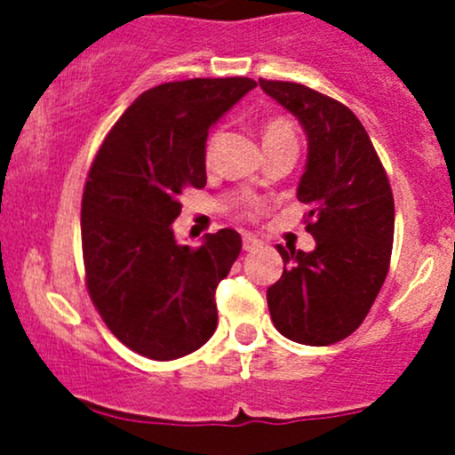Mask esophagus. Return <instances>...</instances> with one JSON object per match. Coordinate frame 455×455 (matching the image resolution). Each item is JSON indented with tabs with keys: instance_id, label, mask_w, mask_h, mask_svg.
<instances>
[{
	"instance_id": "obj_1",
	"label": "esophagus",
	"mask_w": 455,
	"mask_h": 455,
	"mask_svg": "<svg viewBox=\"0 0 455 455\" xmlns=\"http://www.w3.org/2000/svg\"><path fill=\"white\" fill-rule=\"evenodd\" d=\"M242 246H244V251H257L261 246V242L253 235H244L242 237Z\"/></svg>"
}]
</instances>
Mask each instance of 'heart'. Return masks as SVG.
Wrapping results in <instances>:
<instances>
[{"mask_svg": "<svg viewBox=\"0 0 455 455\" xmlns=\"http://www.w3.org/2000/svg\"><path fill=\"white\" fill-rule=\"evenodd\" d=\"M279 136H292V127L288 125L286 121H279V118H275V121L266 123L264 127V140L268 139H279ZM213 139H209L206 142V158H211V154H213ZM251 215H253V211H251Z\"/></svg>", "mask_w": 455, "mask_h": 455, "instance_id": "heart-1", "label": "heart"}]
</instances>
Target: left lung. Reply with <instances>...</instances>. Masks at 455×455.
I'll return each mask as SVG.
<instances>
[{
  "instance_id": "obj_1",
  "label": "left lung",
  "mask_w": 455,
  "mask_h": 455,
  "mask_svg": "<svg viewBox=\"0 0 455 455\" xmlns=\"http://www.w3.org/2000/svg\"><path fill=\"white\" fill-rule=\"evenodd\" d=\"M308 139L297 200L310 206V253L277 246L283 273L266 291L270 319L286 339L330 346L370 313L389 268L394 198L368 132L343 103L310 87L259 79Z\"/></svg>"
}]
</instances>
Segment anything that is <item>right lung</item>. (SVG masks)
<instances>
[{
	"instance_id": "right-lung-1",
	"label": "right lung",
	"mask_w": 455,
	"mask_h": 455,
	"mask_svg": "<svg viewBox=\"0 0 455 455\" xmlns=\"http://www.w3.org/2000/svg\"><path fill=\"white\" fill-rule=\"evenodd\" d=\"M257 84L189 79L142 92L100 145L87 173L81 242L87 291L118 341L172 361L218 328L215 288L242 251L240 233L180 246L173 220L185 189L206 185L209 130Z\"/></svg>"
}]
</instances>
